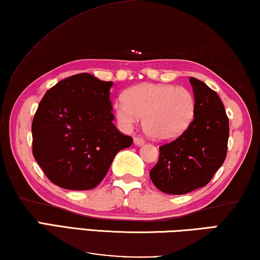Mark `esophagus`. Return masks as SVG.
Returning <instances> with one entry per match:
<instances>
[{
	"label": "esophagus",
	"mask_w": 260,
	"mask_h": 260,
	"mask_svg": "<svg viewBox=\"0 0 260 260\" xmlns=\"http://www.w3.org/2000/svg\"><path fill=\"white\" fill-rule=\"evenodd\" d=\"M143 143H145V140H143L142 138H140V137H135L134 138V145L135 146H138V147L143 146Z\"/></svg>",
	"instance_id": "esophagus-1"
}]
</instances>
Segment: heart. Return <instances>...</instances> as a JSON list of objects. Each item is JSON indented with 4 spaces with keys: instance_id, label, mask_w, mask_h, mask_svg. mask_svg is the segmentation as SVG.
I'll use <instances>...</instances> for the list:
<instances>
[{
    "instance_id": "b5f03b06",
    "label": "heart",
    "mask_w": 260,
    "mask_h": 260,
    "mask_svg": "<svg viewBox=\"0 0 260 260\" xmlns=\"http://www.w3.org/2000/svg\"><path fill=\"white\" fill-rule=\"evenodd\" d=\"M123 101L114 105V115L123 129L131 131L138 118L152 140L168 141L183 134L191 123L196 100L189 90L172 84L141 83L132 86Z\"/></svg>"
}]
</instances>
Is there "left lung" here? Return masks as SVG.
<instances>
[{
	"label": "left lung",
	"instance_id": "obj_1",
	"mask_svg": "<svg viewBox=\"0 0 260 260\" xmlns=\"http://www.w3.org/2000/svg\"><path fill=\"white\" fill-rule=\"evenodd\" d=\"M196 100L194 119L175 141L159 147V158L149 172L151 182L168 194H186L209 183L224 162L229 120L217 93L189 77Z\"/></svg>",
	"mask_w": 260,
	"mask_h": 260
}]
</instances>
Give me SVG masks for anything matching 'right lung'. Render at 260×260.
I'll use <instances>...</instances> for the list:
<instances>
[{"instance_id": "right-lung-1", "label": "right lung", "mask_w": 260, "mask_h": 260, "mask_svg": "<svg viewBox=\"0 0 260 260\" xmlns=\"http://www.w3.org/2000/svg\"><path fill=\"white\" fill-rule=\"evenodd\" d=\"M105 82L82 73L57 82L45 93L32 121V149L47 178L66 189L100 184L119 151L133 139L113 125Z\"/></svg>"}]
</instances>
